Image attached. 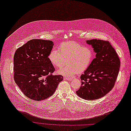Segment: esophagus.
Instances as JSON below:
<instances>
[{"mask_svg": "<svg viewBox=\"0 0 131 131\" xmlns=\"http://www.w3.org/2000/svg\"><path fill=\"white\" fill-rule=\"evenodd\" d=\"M65 79L67 80H72L73 79V77H66L64 78Z\"/></svg>", "mask_w": 131, "mask_h": 131, "instance_id": "34e87169", "label": "esophagus"}]
</instances>
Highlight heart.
<instances>
[{"mask_svg": "<svg viewBox=\"0 0 131 131\" xmlns=\"http://www.w3.org/2000/svg\"><path fill=\"white\" fill-rule=\"evenodd\" d=\"M58 51H50L48 58L51 63L58 68L67 64L58 70L64 76H73L77 72H84L90 65L93 58V51L90 47L75 41L65 42L58 46Z\"/></svg>", "mask_w": 131, "mask_h": 131, "instance_id": "1", "label": "heart"}]
</instances>
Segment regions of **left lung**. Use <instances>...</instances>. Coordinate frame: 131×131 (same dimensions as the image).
Returning a JSON list of instances; mask_svg holds the SVG:
<instances>
[{"mask_svg":"<svg viewBox=\"0 0 131 131\" xmlns=\"http://www.w3.org/2000/svg\"><path fill=\"white\" fill-rule=\"evenodd\" d=\"M91 45L96 57L80 76L81 84L76 93L85 100L101 98L114 86L120 70V60L108 41L92 39L87 41Z\"/></svg>","mask_w":131,"mask_h":131,"instance_id":"left-lung-1","label":"left lung"}]
</instances>
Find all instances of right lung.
Here are the masks:
<instances>
[{
    "instance_id": "add662e5",
    "label": "right lung",
    "mask_w": 131,
    "mask_h": 131,
    "mask_svg": "<svg viewBox=\"0 0 131 131\" xmlns=\"http://www.w3.org/2000/svg\"><path fill=\"white\" fill-rule=\"evenodd\" d=\"M53 42L33 39L16 51L14 57V80L25 96L34 101L50 97L63 80L53 75L54 67L48 58Z\"/></svg>"
}]
</instances>
